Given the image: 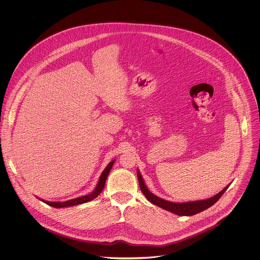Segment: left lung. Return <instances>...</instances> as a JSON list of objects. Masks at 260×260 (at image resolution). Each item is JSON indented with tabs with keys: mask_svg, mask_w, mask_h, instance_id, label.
Instances as JSON below:
<instances>
[{
	"mask_svg": "<svg viewBox=\"0 0 260 260\" xmlns=\"http://www.w3.org/2000/svg\"><path fill=\"white\" fill-rule=\"evenodd\" d=\"M137 176H138L140 189L148 201L156 206H159V207H161L167 211H170L176 215H179V216H191V215L197 214V213L209 208L215 202L218 201V199L222 196L223 193L227 190V188L230 185V184H228L219 193H217L216 195H214L213 197H210L208 199L176 203V202L164 200V199L156 196L155 194H153L151 191H149L147 186L145 185V182L141 176V173L139 172L138 169H137Z\"/></svg>",
	"mask_w": 260,
	"mask_h": 260,
	"instance_id": "left-lung-1",
	"label": "left lung"
}]
</instances>
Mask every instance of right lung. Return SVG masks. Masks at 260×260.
Wrapping results in <instances>:
<instances>
[{"mask_svg": "<svg viewBox=\"0 0 260 260\" xmlns=\"http://www.w3.org/2000/svg\"><path fill=\"white\" fill-rule=\"evenodd\" d=\"M114 162H115V159L112 160L111 162L107 165V167L104 169V171L102 172V174H101V176L99 178V181L97 183V186L95 187V189L90 194H87V195H84V196H81V197H77V198L68 200V201H64V202H52V201H46V200L41 199L39 197L38 198H39V200L43 201L44 203L48 204L49 206H52V207H55V208L70 207V206H75V205H79V204H83V203L89 202V201L95 199L101 193V191L103 190V188L105 186L106 179H107V176H108L109 172L111 171L112 166H113Z\"/></svg>", "mask_w": 260, "mask_h": 260, "instance_id": "right-lung-1", "label": "right lung"}]
</instances>
